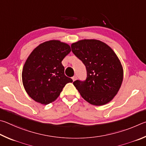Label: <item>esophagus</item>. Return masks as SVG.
I'll list each match as a JSON object with an SVG mask.
<instances>
[{"label": "esophagus", "instance_id": "34e87169", "mask_svg": "<svg viewBox=\"0 0 146 146\" xmlns=\"http://www.w3.org/2000/svg\"><path fill=\"white\" fill-rule=\"evenodd\" d=\"M72 80H73V81H76V80H77V76L76 75H75L74 76H73L72 78Z\"/></svg>", "mask_w": 146, "mask_h": 146}]
</instances>
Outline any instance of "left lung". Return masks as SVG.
<instances>
[{
    "mask_svg": "<svg viewBox=\"0 0 146 146\" xmlns=\"http://www.w3.org/2000/svg\"><path fill=\"white\" fill-rule=\"evenodd\" d=\"M72 52L86 66V80L73 82L82 98L102 106L113 99L123 80L121 61L110 47L101 41L83 40L71 45Z\"/></svg>",
    "mask_w": 146,
    "mask_h": 146,
    "instance_id": "obj_1",
    "label": "left lung"
}]
</instances>
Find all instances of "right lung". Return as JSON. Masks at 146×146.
<instances>
[{"label": "right lung", "mask_w": 146, "mask_h": 146, "mask_svg": "<svg viewBox=\"0 0 146 146\" xmlns=\"http://www.w3.org/2000/svg\"><path fill=\"white\" fill-rule=\"evenodd\" d=\"M70 47L59 40L41 43L30 54L22 73L23 85L28 95L36 102L48 104L60 96L66 83L61 61L70 52Z\"/></svg>", "instance_id": "1"}]
</instances>
